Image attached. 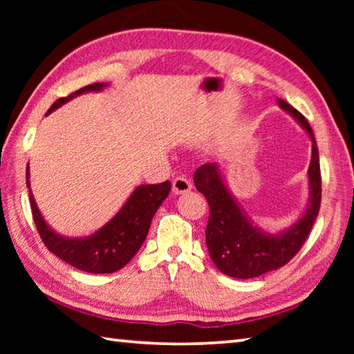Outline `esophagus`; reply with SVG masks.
<instances>
[{
    "mask_svg": "<svg viewBox=\"0 0 354 354\" xmlns=\"http://www.w3.org/2000/svg\"><path fill=\"white\" fill-rule=\"evenodd\" d=\"M190 189H192V183L187 178L176 176L175 179H173V192H175L176 195L187 194V192H190Z\"/></svg>",
    "mask_w": 354,
    "mask_h": 354,
    "instance_id": "esophagus-1",
    "label": "esophagus"
}]
</instances>
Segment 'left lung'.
Wrapping results in <instances>:
<instances>
[{"label": "left lung", "mask_w": 354, "mask_h": 354, "mask_svg": "<svg viewBox=\"0 0 354 354\" xmlns=\"http://www.w3.org/2000/svg\"><path fill=\"white\" fill-rule=\"evenodd\" d=\"M281 109L297 120L313 140V158L308 170L309 205L304 214L290 227L279 234H267L253 225L227 190L218 165L205 164L194 173L195 187L206 196L209 220L206 245L212 261L227 277L248 279L277 270L286 266L306 242L320 211L322 175L319 149L308 120L287 101L278 100Z\"/></svg>", "instance_id": "left-lung-1"}]
</instances>
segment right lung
Listing matches in <instances>:
<instances>
[{"instance_id": "add662e5", "label": "right lung", "mask_w": 354, "mask_h": 354, "mask_svg": "<svg viewBox=\"0 0 354 354\" xmlns=\"http://www.w3.org/2000/svg\"><path fill=\"white\" fill-rule=\"evenodd\" d=\"M104 87H107L104 82H95L82 87L68 97L59 98L46 113L57 109L77 95L100 92ZM26 185L29 187V167L26 170ZM170 189V181L139 185L123 207L115 214V217L111 218L92 236L81 239L64 237L53 231L41 217L31 190H29V198H31L35 227H37L41 242L53 254H56L59 259L70 263L77 270L88 273H113L127 266L140 250L142 243L147 239L154 214L169 196Z\"/></svg>"}]
</instances>
